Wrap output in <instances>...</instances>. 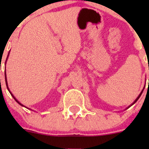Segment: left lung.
<instances>
[{
	"instance_id": "left-lung-1",
	"label": "left lung",
	"mask_w": 149,
	"mask_h": 149,
	"mask_svg": "<svg viewBox=\"0 0 149 149\" xmlns=\"http://www.w3.org/2000/svg\"><path fill=\"white\" fill-rule=\"evenodd\" d=\"M143 90H142V91H141V94H139V97H137V99H136V100H135V101H134V102H133V104H132V105H133V104H135V103H136V102H137V101H138V100H139V99L140 98V97H141V94H142V93H143Z\"/></svg>"
}]
</instances>
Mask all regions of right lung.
Here are the masks:
<instances>
[{
  "mask_svg": "<svg viewBox=\"0 0 149 149\" xmlns=\"http://www.w3.org/2000/svg\"><path fill=\"white\" fill-rule=\"evenodd\" d=\"M8 55H9V52H8ZM8 57H7V58H8ZM7 58H6V61H7ZM5 79H6V86H7V88H8V91H9V88H8V83H7L6 74V73H5ZM9 92H10V94H11V96H12V97H13V99H14V100H16V102H18V103H19V104H20V105H22V106H24V105H23V104H21L20 102H19V101H18V100H16V98H15V97H13V94H11V93H10V91H9Z\"/></svg>",
  "mask_w": 149,
  "mask_h": 149,
  "instance_id": "1",
  "label": "right lung"
}]
</instances>
